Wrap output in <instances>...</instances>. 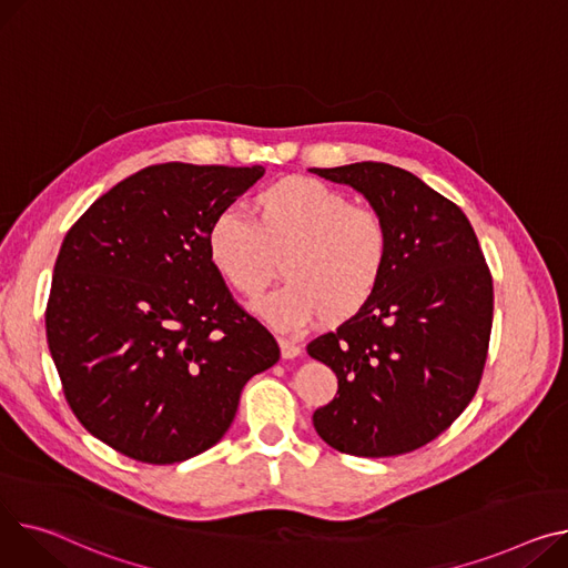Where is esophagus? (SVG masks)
<instances>
[{"label":"esophagus","instance_id":"34e87169","mask_svg":"<svg viewBox=\"0 0 568 568\" xmlns=\"http://www.w3.org/2000/svg\"><path fill=\"white\" fill-rule=\"evenodd\" d=\"M278 345H281V354L283 358H296L301 354V345L294 343V339L287 337H278Z\"/></svg>","mask_w":568,"mask_h":568}]
</instances>
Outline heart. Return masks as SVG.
<instances>
[{
	"label": "heart",
	"mask_w": 568,
	"mask_h": 568,
	"mask_svg": "<svg viewBox=\"0 0 568 568\" xmlns=\"http://www.w3.org/2000/svg\"><path fill=\"white\" fill-rule=\"evenodd\" d=\"M251 214L253 221L233 210L216 214L205 244L214 270L244 296L267 290L283 260L287 283L257 304L270 324H345L379 292L393 255L390 223L379 210L352 205L320 180L292 178L260 189Z\"/></svg>",
	"instance_id": "1"
}]
</instances>
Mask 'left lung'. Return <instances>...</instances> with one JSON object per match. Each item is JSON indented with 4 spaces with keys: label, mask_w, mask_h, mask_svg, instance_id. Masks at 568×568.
Returning <instances> with one entry per match:
<instances>
[{
    "label": "left lung",
    "mask_w": 568,
    "mask_h": 568,
    "mask_svg": "<svg viewBox=\"0 0 568 568\" xmlns=\"http://www.w3.org/2000/svg\"><path fill=\"white\" fill-rule=\"evenodd\" d=\"M311 171L354 186L393 233L379 292L356 317L311 339L308 354L337 376L313 425L343 455H406L438 438L479 388L494 278L468 216L420 178L384 162Z\"/></svg>",
    "instance_id": "8db88e82"
}]
</instances>
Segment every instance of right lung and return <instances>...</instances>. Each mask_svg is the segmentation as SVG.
Masks as SVG:
<instances>
[{
	"mask_svg": "<svg viewBox=\"0 0 568 568\" xmlns=\"http://www.w3.org/2000/svg\"><path fill=\"white\" fill-rule=\"evenodd\" d=\"M262 166L153 164L68 231L45 308L61 388L89 434L143 464H180L229 432L242 388L281 358L207 255L216 214Z\"/></svg>",
	"mask_w": 568,
	"mask_h": 568,
	"instance_id": "1",
	"label": "right lung"
}]
</instances>
